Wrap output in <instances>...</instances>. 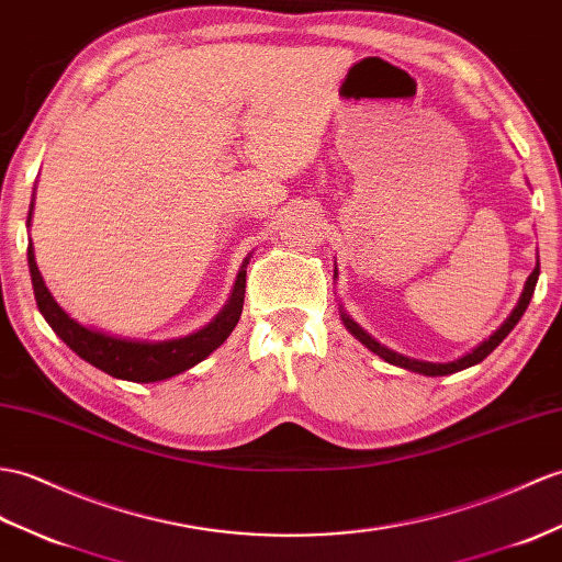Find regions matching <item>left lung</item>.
I'll use <instances>...</instances> for the list:
<instances>
[{"label": "left lung", "instance_id": "8db88e82", "mask_svg": "<svg viewBox=\"0 0 562 562\" xmlns=\"http://www.w3.org/2000/svg\"><path fill=\"white\" fill-rule=\"evenodd\" d=\"M537 280H539V263H537V268H533V272L529 276V280H527V284H525V292H521L519 304L515 306L513 316L501 325V330H495L484 345H479V347L472 351V355H467V357H462V359H458V361H450V363H430V361H416V359H409V357H402V355H397V351L387 349V347H383V345H378L369 333H363V330L359 328V325L347 316V313H342V321H345V325H347V330H349L351 335H355L361 345H367V347L373 351V355L385 359L387 363H395V367L409 369V371L424 373V375H448V373H458V371H462V369L474 367V363H479V361H484V359L491 355V351H493L495 347H498L507 335H510V330L519 323V318L525 316V311H527V306H529V302H531L533 286H537Z\"/></svg>", "mask_w": 562, "mask_h": 562}]
</instances>
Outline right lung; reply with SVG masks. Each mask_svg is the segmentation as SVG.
<instances>
[{"mask_svg": "<svg viewBox=\"0 0 562 562\" xmlns=\"http://www.w3.org/2000/svg\"><path fill=\"white\" fill-rule=\"evenodd\" d=\"M29 268L33 280V292L37 308L49 323V328L55 330L69 349H74L83 361L93 363L95 369L110 373L122 381L134 383H155L172 378L181 371H187L195 363L203 361L213 349H217L227 340L234 325L239 323L241 308H244V290H246V270L237 276V284L225 311L207 325V328L193 333L181 340L169 342H132L120 340V337H110L95 330L83 328L81 323L69 318L67 313L59 308V304L52 299L47 286L41 278V270L35 266L33 246L29 244Z\"/></svg>", "mask_w": 562, "mask_h": 562, "instance_id": "1", "label": "right lung"}]
</instances>
